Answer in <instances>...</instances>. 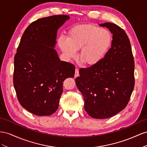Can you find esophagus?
<instances>
[{"instance_id":"1","label":"esophagus","mask_w":147,"mask_h":147,"mask_svg":"<svg viewBox=\"0 0 147 147\" xmlns=\"http://www.w3.org/2000/svg\"><path fill=\"white\" fill-rule=\"evenodd\" d=\"M79 70H78V69L76 68V69H75V74H74L75 77L79 76Z\"/></svg>"}]
</instances>
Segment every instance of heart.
Instances as JSON below:
<instances>
[{
	"label": "heart",
	"mask_w": 147,
	"mask_h": 147,
	"mask_svg": "<svg viewBox=\"0 0 147 147\" xmlns=\"http://www.w3.org/2000/svg\"><path fill=\"white\" fill-rule=\"evenodd\" d=\"M112 42L110 32L94 25H79L71 29L67 38L60 37L58 44L65 57L79 58L84 64L92 66L101 61L110 49Z\"/></svg>",
	"instance_id": "heart-1"
}]
</instances>
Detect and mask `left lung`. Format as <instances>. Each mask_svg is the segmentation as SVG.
<instances>
[{
	"mask_svg": "<svg viewBox=\"0 0 147 147\" xmlns=\"http://www.w3.org/2000/svg\"><path fill=\"white\" fill-rule=\"evenodd\" d=\"M113 34L111 48L103 59L79 69L76 84L84 99V109L92 118L105 119L125 108L134 87V61L126 33L111 23L100 24Z\"/></svg>",
	"mask_w": 147,
	"mask_h": 147,
	"instance_id": "obj_1",
	"label": "left lung"
}]
</instances>
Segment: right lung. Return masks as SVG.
<instances>
[{"label": "right lung", "mask_w": 147, "mask_h": 147, "mask_svg": "<svg viewBox=\"0 0 147 147\" xmlns=\"http://www.w3.org/2000/svg\"><path fill=\"white\" fill-rule=\"evenodd\" d=\"M69 16L53 15L32 22L24 31L14 58L13 85L19 102L37 116L58 108L63 82L73 78L75 66L61 61L55 50L58 29Z\"/></svg>", "instance_id": "add662e5"}]
</instances>
